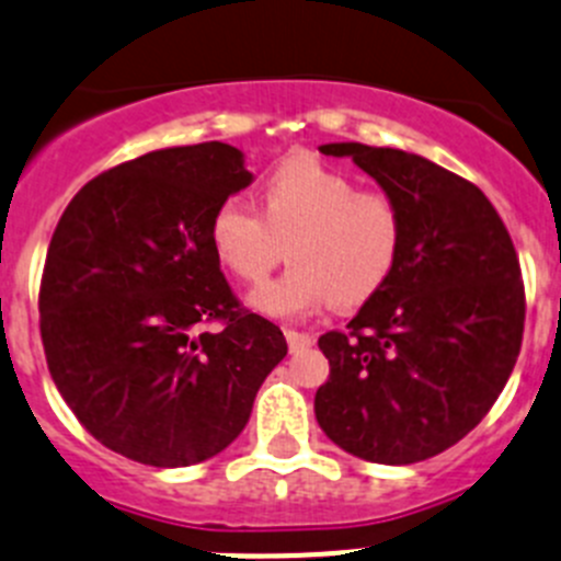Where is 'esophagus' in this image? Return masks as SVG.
<instances>
[{"label": "esophagus", "instance_id": "esophagus-1", "mask_svg": "<svg viewBox=\"0 0 561 561\" xmlns=\"http://www.w3.org/2000/svg\"><path fill=\"white\" fill-rule=\"evenodd\" d=\"M286 333V342H289V351L291 353H300V351H308L311 344H314V336H308V333H300V331H284Z\"/></svg>", "mask_w": 561, "mask_h": 561}]
</instances>
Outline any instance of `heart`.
Returning a JSON list of instances; mask_svg holds the SVG:
<instances>
[{
  "mask_svg": "<svg viewBox=\"0 0 561 561\" xmlns=\"http://www.w3.org/2000/svg\"><path fill=\"white\" fill-rule=\"evenodd\" d=\"M261 208L241 197L219 203L208 225L210 250L244 284H261L284 255L291 266L247 297L259 314L291 320L328 302L356 308L378 295L403 247V214L389 194L362 192L358 180L314 156H289L261 186Z\"/></svg>",
  "mask_w": 561,
  "mask_h": 561,
  "instance_id": "b5f03b06",
  "label": "heart"
}]
</instances>
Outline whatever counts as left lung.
Returning <instances> with one entry per match:
<instances>
[{
    "instance_id": "obj_1",
    "label": "left lung",
    "mask_w": 561,
    "mask_h": 561,
    "mask_svg": "<svg viewBox=\"0 0 561 561\" xmlns=\"http://www.w3.org/2000/svg\"><path fill=\"white\" fill-rule=\"evenodd\" d=\"M320 152L353 158L398 203L403 247L347 331L320 336L331 378L317 423L364 461H425L484 420L515 369L526 320L515 244L484 192L428 158L358 141Z\"/></svg>"
}]
</instances>
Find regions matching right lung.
<instances>
[{
    "label": "right lung",
    "mask_w": 561,
    "mask_h": 561,
    "mask_svg": "<svg viewBox=\"0 0 561 561\" xmlns=\"http://www.w3.org/2000/svg\"><path fill=\"white\" fill-rule=\"evenodd\" d=\"M222 141L167 147L113 167L75 194L41 280L53 381L105 448L150 467H188L244 431L280 328L244 314L219 272L208 225L253 183ZM225 319L219 334L196 333Z\"/></svg>",
    "instance_id": "1"
}]
</instances>
